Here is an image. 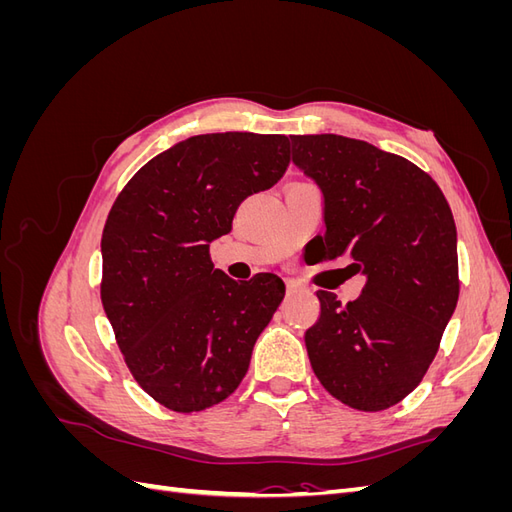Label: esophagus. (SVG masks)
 I'll return each instance as SVG.
<instances>
[{"label":"esophagus","instance_id":"34e87169","mask_svg":"<svg viewBox=\"0 0 512 512\" xmlns=\"http://www.w3.org/2000/svg\"><path fill=\"white\" fill-rule=\"evenodd\" d=\"M301 288H303L301 282H297V280H286V290H288V294L297 292V290H301Z\"/></svg>","mask_w":512,"mask_h":512}]
</instances>
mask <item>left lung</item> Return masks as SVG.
<instances>
[{
  "mask_svg": "<svg viewBox=\"0 0 512 512\" xmlns=\"http://www.w3.org/2000/svg\"><path fill=\"white\" fill-rule=\"evenodd\" d=\"M292 162L324 200L320 260L365 275L346 305L318 290L309 363L342 404L386 410L423 380L459 299L457 228L438 183L416 164L337 134L290 136Z\"/></svg>",
  "mask_w": 512,
  "mask_h": 512,
  "instance_id": "8db88e82",
  "label": "left lung"
}]
</instances>
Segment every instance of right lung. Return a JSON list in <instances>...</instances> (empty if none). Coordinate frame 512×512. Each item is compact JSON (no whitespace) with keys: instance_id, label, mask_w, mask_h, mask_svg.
I'll return each instance as SVG.
<instances>
[{"instance_id":"1","label":"right lung","mask_w":512,"mask_h":512,"mask_svg":"<svg viewBox=\"0 0 512 512\" xmlns=\"http://www.w3.org/2000/svg\"><path fill=\"white\" fill-rule=\"evenodd\" d=\"M288 162L284 134L190 136L138 170L108 213L104 312L134 380L168 410L200 412L235 391L284 299L273 273L239 284L213 269L209 243Z\"/></svg>"}]
</instances>
